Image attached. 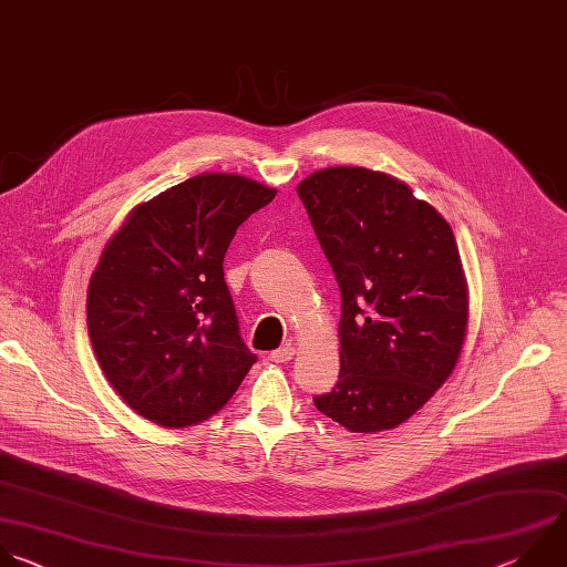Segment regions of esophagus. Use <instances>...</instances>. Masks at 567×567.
Returning <instances> with one entry per match:
<instances>
[{"instance_id": "obj_1", "label": "esophagus", "mask_w": 567, "mask_h": 567, "mask_svg": "<svg viewBox=\"0 0 567 567\" xmlns=\"http://www.w3.org/2000/svg\"><path fill=\"white\" fill-rule=\"evenodd\" d=\"M293 353H296V349H293L291 344H285V347L274 349L269 358H271L274 362H287V360H291V358H293Z\"/></svg>"}]
</instances>
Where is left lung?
Here are the masks:
<instances>
[{
  "mask_svg": "<svg viewBox=\"0 0 567 567\" xmlns=\"http://www.w3.org/2000/svg\"><path fill=\"white\" fill-rule=\"evenodd\" d=\"M340 287V373L313 405L349 432L394 430L454 371L467 282L447 220L381 171L331 166L298 184Z\"/></svg>",
  "mask_w": 567,
  "mask_h": 567,
  "instance_id": "obj_1",
  "label": "left lung"
}]
</instances>
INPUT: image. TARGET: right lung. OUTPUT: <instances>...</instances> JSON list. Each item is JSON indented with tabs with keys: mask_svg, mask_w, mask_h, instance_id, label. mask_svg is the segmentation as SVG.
I'll return each instance as SVG.
<instances>
[{
	"mask_svg": "<svg viewBox=\"0 0 567 567\" xmlns=\"http://www.w3.org/2000/svg\"><path fill=\"white\" fill-rule=\"evenodd\" d=\"M274 198L249 177L203 173L137 205L104 247L89 282V336L106 381L142 419L207 421L258 360L223 262L238 227Z\"/></svg>",
	"mask_w": 567,
	"mask_h": 567,
	"instance_id": "1",
	"label": "right lung"
}]
</instances>
